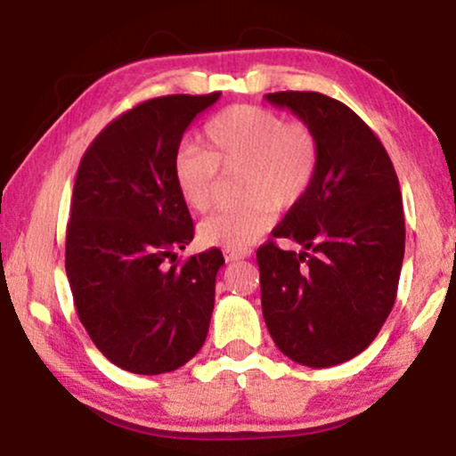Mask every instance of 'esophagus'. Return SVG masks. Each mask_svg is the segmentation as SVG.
<instances>
[{
    "instance_id": "34e87169",
    "label": "esophagus",
    "mask_w": 456,
    "mask_h": 456,
    "mask_svg": "<svg viewBox=\"0 0 456 456\" xmlns=\"http://www.w3.org/2000/svg\"><path fill=\"white\" fill-rule=\"evenodd\" d=\"M223 254H224V260H227V263H235V260L248 258L252 252L250 250H224Z\"/></svg>"
}]
</instances>
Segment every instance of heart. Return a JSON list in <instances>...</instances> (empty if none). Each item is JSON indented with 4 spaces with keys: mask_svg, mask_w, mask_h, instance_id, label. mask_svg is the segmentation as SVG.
<instances>
[{
    "mask_svg": "<svg viewBox=\"0 0 456 456\" xmlns=\"http://www.w3.org/2000/svg\"><path fill=\"white\" fill-rule=\"evenodd\" d=\"M206 150L187 145L175 158V183L196 212L215 204L221 171L241 175L246 204L216 212L200 224V240L246 250L269 232L273 208L288 210L306 196L317 173V139L305 125L285 123L271 108H224L204 126Z\"/></svg>",
    "mask_w": 456,
    "mask_h": 456,
    "instance_id": "1",
    "label": "heart"
}]
</instances>
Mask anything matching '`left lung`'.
Here are the masks:
<instances>
[{
	"instance_id": "1",
	"label": "left lung",
	"mask_w": 456,
	"mask_h": 456,
	"mask_svg": "<svg viewBox=\"0 0 456 456\" xmlns=\"http://www.w3.org/2000/svg\"><path fill=\"white\" fill-rule=\"evenodd\" d=\"M317 139V173L258 248L263 317L277 348L323 369L361 354L396 300L404 258L398 177L378 135L342 102L317 91H277ZM289 239L300 253L281 251Z\"/></svg>"
}]
</instances>
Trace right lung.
I'll list each match as a JSON object with an SVG mask.
<instances>
[{"label":"right lung","mask_w":456,"mask_h":456,"mask_svg":"<svg viewBox=\"0 0 456 456\" xmlns=\"http://www.w3.org/2000/svg\"><path fill=\"white\" fill-rule=\"evenodd\" d=\"M218 97L142 102L112 120L78 165L66 275L89 338L125 371H175L208 333L224 258L210 248L175 265V252L193 240V223L173 167L185 129Z\"/></svg>","instance_id":"right-lung-1"}]
</instances>
